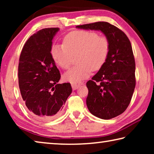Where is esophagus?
I'll list each match as a JSON object with an SVG mask.
<instances>
[{
  "instance_id": "esophagus-1",
  "label": "esophagus",
  "mask_w": 154,
  "mask_h": 154,
  "mask_svg": "<svg viewBox=\"0 0 154 154\" xmlns=\"http://www.w3.org/2000/svg\"><path fill=\"white\" fill-rule=\"evenodd\" d=\"M83 82H80V81H78V82H76L71 83L72 88V89H73L74 90H76L78 87L80 86V85H83Z\"/></svg>"
}]
</instances>
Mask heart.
<instances>
[{
  "label": "heart",
  "mask_w": 154,
  "mask_h": 154,
  "mask_svg": "<svg viewBox=\"0 0 154 154\" xmlns=\"http://www.w3.org/2000/svg\"><path fill=\"white\" fill-rule=\"evenodd\" d=\"M110 51L107 37L88 30L73 31L65 36L64 45L52 49L53 58L62 69L71 66L73 56L79 55V65L72 68L64 75V79L71 83L85 79L91 72L98 71L105 64Z\"/></svg>",
  "instance_id": "b5f03b06"
}]
</instances>
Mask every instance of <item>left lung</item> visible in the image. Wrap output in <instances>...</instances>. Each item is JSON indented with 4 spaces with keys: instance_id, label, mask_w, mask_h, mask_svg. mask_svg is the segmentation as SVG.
<instances>
[{
    "instance_id": "8db88e82",
    "label": "left lung",
    "mask_w": 154,
    "mask_h": 154,
    "mask_svg": "<svg viewBox=\"0 0 154 154\" xmlns=\"http://www.w3.org/2000/svg\"><path fill=\"white\" fill-rule=\"evenodd\" d=\"M100 30L110 42V51L104 66L86 83L88 110L100 119H109L126 111L133 94L135 61L130 41L123 31L106 22L77 26Z\"/></svg>"
}]
</instances>
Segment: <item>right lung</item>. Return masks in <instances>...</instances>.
I'll use <instances>...</instances> for the list:
<instances>
[{
	"instance_id": "1",
	"label": "right lung",
	"mask_w": 154,
	"mask_h": 154,
	"mask_svg": "<svg viewBox=\"0 0 154 154\" xmlns=\"http://www.w3.org/2000/svg\"><path fill=\"white\" fill-rule=\"evenodd\" d=\"M58 28L40 30L28 38L21 52L18 82L23 100L31 115L51 120L62 113L72 92L71 83L60 84V73L51 54Z\"/></svg>"
}]
</instances>
